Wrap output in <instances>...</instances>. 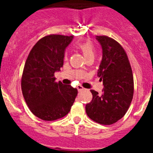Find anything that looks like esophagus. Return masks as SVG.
Returning <instances> with one entry per match:
<instances>
[{
    "label": "esophagus",
    "mask_w": 153,
    "mask_h": 153,
    "mask_svg": "<svg viewBox=\"0 0 153 153\" xmlns=\"http://www.w3.org/2000/svg\"><path fill=\"white\" fill-rule=\"evenodd\" d=\"M77 90H78V91L80 92V91H82V90H85V89L83 88V86H80V85H78V86H77Z\"/></svg>",
    "instance_id": "esophagus-1"
}]
</instances>
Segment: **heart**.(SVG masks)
Masks as SVG:
<instances>
[{"instance_id": "obj_1", "label": "heart", "mask_w": 153, "mask_h": 153, "mask_svg": "<svg viewBox=\"0 0 153 153\" xmlns=\"http://www.w3.org/2000/svg\"><path fill=\"white\" fill-rule=\"evenodd\" d=\"M76 47L78 49L80 50V51L83 53L85 57H88L90 56H94V53H95V48L94 46L90 41H83L79 42L76 44ZM67 53H65L64 57L67 58Z\"/></svg>"}]
</instances>
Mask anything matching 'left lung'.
<instances>
[{
  "label": "left lung",
  "instance_id": "8db88e82",
  "mask_svg": "<svg viewBox=\"0 0 153 153\" xmlns=\"http://www.w3.org/2000/svg\"><path fill=\"white\" fill-rule=\"evenodd\" d=\"M102 47L97 76L102 81V94L91 90L93 100L86 104V114L102 125H111L123 118L133 97V76L122 46L106 36H97Z\"/></svg>",
  "mask_w": 153,
  "mask_h": 153
}]
</instances>
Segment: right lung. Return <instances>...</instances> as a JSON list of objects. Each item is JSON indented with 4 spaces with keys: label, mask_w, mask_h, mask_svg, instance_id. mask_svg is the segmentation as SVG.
Masks as SVG:
<instances>
[{
    "label": "right lung",
    "mask_w": 153,
    "mask_h": 153,
    "mask_svg": "<svg viewBox=\"0 0 153 153\" xmlns=\"http://www.w3.org/2000/svg\"><path fill=\"white\" fill-rule=\"evenodd\" d=\"M74 36H46L36 42L24 65L21 79L24 98L36 117L53 121L70 111L77 96V89L56 83L54 73L63 65L66 48Z\"/></svg>",
    "instance_id": "obj_1"
}]
</instances>
